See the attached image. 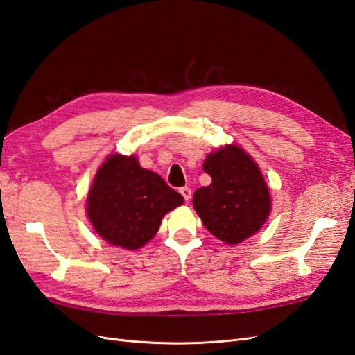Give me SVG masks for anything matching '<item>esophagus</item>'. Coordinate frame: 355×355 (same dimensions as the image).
<instances>
[{
    "label": "esophagus",
    "instance_id": "34e87169",
    "mask_svg": "<svg viewBox=\"0 0 355 355\" xmlns=\"http://www.w3.org/2000/svg\"><path fill=\"white\" fill-rule=\"evenodd\" d=\"M179 193L182 194V197L185 198V202H188L189 198H191V189H189L188 187H184V188H180L179 189Z\"/></svg>",
    "mask_w": 355,
    "mask_h": 355
}]
</instances>
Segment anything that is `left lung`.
I'll return each instance as SVG.
<instances>
[{"instance_id": "8db88e82", "label": "left lung", "mask_w": 355, "mask_h": 355, "mask_svg": "<svg viewBox=\"0 0 355 355\" xmlns=\"http://www.w3.org/2000/svg\"><path fill=\"white\" fill-rule=\"evenodd\" d=\"M203 170L212 184L194 193V209L214 236L226 244H239L262 227L271 211L261 170L243 149L232 144L207 155Z\"/></svg>"}]
</instances>
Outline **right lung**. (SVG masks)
I'll return each mask as SVG.
<instances>
[{"label": "right lung", "mask_w": 355, "mask_h": 355, "mask_svg": "<svg viewBox=\"0 0 355 355\" xmlns=\"http://www.w3.org/2000/svg\"><path fill=\"white\" fill-rule=\"evenodd\" d=\"M184 197L135 157L111 155L96 173L87 198L94 230L112 245L137 250L150 241Z\"/></svg>", "instance_id": "obj_1"}]
</instances>
